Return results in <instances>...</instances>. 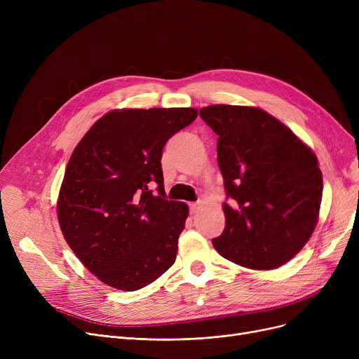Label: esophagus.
Returning a JSON list of instances; mask_svg holds the SVG:
<instances>
[{
    "instance_id": "34e87169",
    "label": "esophagus",
    "mask_w": 359,
    "mask_h": 359,
    "mask_svg": "<svg viewBox=\"0 0 359 359\" xmlns=\"http://www.w3.org/2000/svg\"><path fill=\"white\" fill-rule=\"evenodd\" d=\"M189 210H191V214H195L199 210V205L198 203H191L189 205Z\"/></svg>"
}]
</instances>
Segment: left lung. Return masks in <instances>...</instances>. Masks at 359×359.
Wrapping results in <instances>:
<instances>
[{"instance_id": "1", "label": "left lung", "mask_w": 359, "mask_h": 359, "mask_svg": "<svg viewBox=\"0 0 359 359\" xmlns=\"http://www.w3.org/2000/svg\"><path fill=\"white\" fill-rule=\"evenodd\" d=\"M199 115L219 137L217 158L231 199L222 203L215 250L249 269L285 265L318 221L323 176L313 149L259 107L212 104Z\"/></svg>"}]
</instances>
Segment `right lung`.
Listing matches in <instances>:
<instances>
[{"label":"right lung","mask_w":359,"mask_h":359,"mask_svg":"<svg viewBox=\"0 0 359 359\" xmlns=\"http://www.w3.org/2000/svg\"><path fill=\"white\" fill-rule=\"evenodd\" d=\"M196 116L192 107L116 109L72 151L56 214L71 250L103 284L137 291L175 263L189 208L164 198L161 156Z\"/></svg>","instance_id":"add662e5"}]
</instances>
